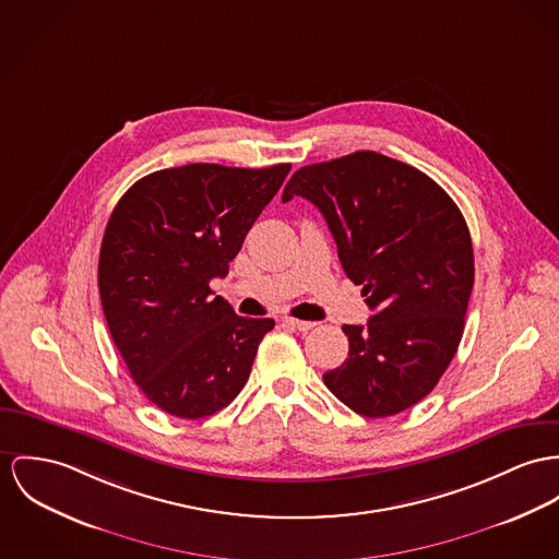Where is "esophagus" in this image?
Masks as SVG:
<instances>
[{
    "instance_id": "34e87169",
    "label": "esophagus",
    "mask_w": 559,
    "mask_h": 559,
    "mask_svg": "<svg viewBox=\"0 0 559 559\" xmlns=\"http://www.w3.org/2000/svg\"><path fill=\"white\" fill-rule=\"evenodd\" d=\"M283 323L285 325H289V328H294V330H298V332H310L317 323H312V321H300V319H296V317H283Z\"/></svg>"
}]
</instances>
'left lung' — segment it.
I'll return each instance as SVG.
<instances>
[{
  "instance_id": "1",
  "label": "left lung",
  "mask_w": 559,
  "mask_h": 559,
  "mask_svg": "<svg viewBox=\"0 0 559 559\" xmlns=\"http://www.w3.org/2000/svg\"><path fill=\"white\" fill-rule=\"evenodd\" d=\"M296 195L325 216L374 312L343 325L348 357L323 381L364 417L397 415L430 393L462 341L474 285L466 218L428 174L374 151L304 166L283 202Z\"/></svg>"
}]
</instances>
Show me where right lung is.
I'll list each match as a JSON object with an SVG mask.
<instances>
[{
  "label": "right lung",
  "instance_id": "obj_1",
  "mask_svg": "<svg viewBox=\"0 0 559 559\" xmlns=\"http://www.w3.org/2000/svg\"><path fill=\"white\" fill-rule=\"evenodd\" d=\"M292 164H189L131 185L108 218L97 285L131 379L162 411L202 419L247 385L272 319L238 317L213 298L229 261Z\"/></svg>",
  "mask_w": 559,
  "mask_h": 559
}]
</instances>
